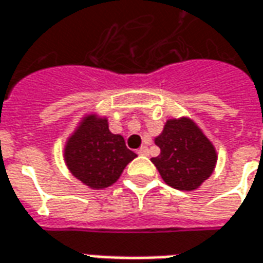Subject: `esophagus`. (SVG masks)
I'll return each mask as SVG.
<instances>
[{"instance_id":"esophagus-1","label":"esophagus","mask_w":263,"mask_h":263,"mask_svg":"<svg viewBox=\"0 0 263 263\" xmlns=\"http://www.w3.org/2000/svg\"><path fill=\"white\" fill-rule=\"evenodd\" d=\"M137 154L139 156H147L148 154V148H147L146 146H141L139 150H137Z\"/></svg>"}]
</instances>
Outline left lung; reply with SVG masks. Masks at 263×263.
I'll use <instances>...</instances> for the list:
<instances>
[{
	"label": "left lung",
	"mask_w": 263,
	"mask_h": 263,
	"mask_svg": "<svg viewBox=\"0 0 263 263\" xmlns=\"http://www.w3.org/2000/svg\"><path fill=\"white\" fill-rule=\"evenodd\" d=\"M154 143L160 154L152 158L153 164L165 184L176 190H197L215 168V147L188 117L167 120Z\"/></svg>",
	"instance_id": "obj_1"
}]
</instances>
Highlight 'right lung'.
Masks as SVG:
<instances>
[{
    "instance_id": "add662e5",
    "label": "right lung",
    "mask_w": 263,
    "mask_h": 263,
    "mask_svg": "<svg viewBox=\"0 0 263 263\" xmlns=\"http://www.w3.org/2000/svg\"><path fill=\"white\" fill-rule=\"evenodd\" d=\"M63 156L69 171L93 190L115 184L126 165L137 157L122 136L109 130L107 119L98 115L82 119L66 141Z\"/></svg>"
}]
</instances>
